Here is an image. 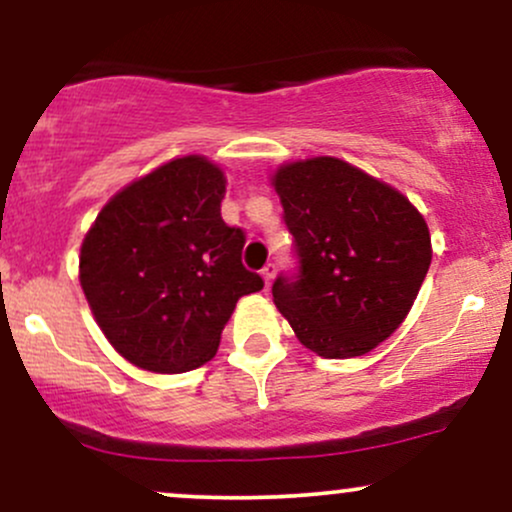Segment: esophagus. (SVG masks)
Segmentation results:
<instances>
[{
    "mask_svg": "<svg viewBox=\"0 0 512 512\" xmlns=\"http://www.w3.org/2000/svg\"><path fill=\"white\" fill-rule=\"evenodd\" d=\"M274 274H276V262H267L264 264V269H262V276H264V286H272V279H274Z\"/></svg>",
    "mask_w": 512,
    "mask_h": 512,
    "instance_id": "esophagus-1",
    "label": "esophagus"
}]
</instances>
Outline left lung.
I'll return each mask as SVG.
<instances>
[{"instance_id": "8db88e82", "label": "left lung", "mask_w": 512, "mask_h": 512, "mask_svg": "<svg viewBox=\"0 0 512 512\" xmlns=\"http://www.w3.org/2000/svg\"><path fill=\"white\" fill-rule=\"evenodd\" d=\"M274 190L298 260L276 276V308L317 356L368 354L402 325L431 267L424 216L330 156L279 168Z\"/></svg>"}]
</instances>
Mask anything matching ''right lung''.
Wrapping results in <instances>:
<instances>
[{"instance_id":"right-lung-1","label":"right lung","mask_w":512,"mask_h":512,"mask_svg":"<svg viewBox=\"0 0 512 512\" xmlns=\"http://www.w3.org/2000/svg\"><path fill=\"white\" fill-rule=\"evenodd\" d=\"M226 178L175 158L105 204L81 245V289L108 342L134 366L185 373L216 354L238 298L260 291L245 231L221 219Z\"/></svg>"}]
</instances>
